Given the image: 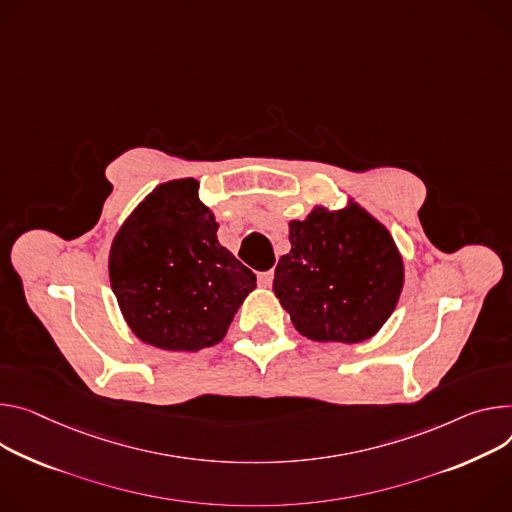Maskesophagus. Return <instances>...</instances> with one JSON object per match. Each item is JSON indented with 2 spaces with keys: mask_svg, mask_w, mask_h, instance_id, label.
Returning <instances> with one entry per match:
<instances>
[{
  "mask_svg": "<svg viewBox=\"0 0 512 512\" xmlns=\"http://www.w3.org/2000/svg\"><path fill=\"white\" fill-rule=\"evenodd\" d=\"M259 286L261 288H269L271 284H273V271H263V273H259Z\"/></svg>",
  "mask_w": 512,
  "mask_h": 512,
  "instance_id": "34e87169",
  "label": "esophagus"
}]
</instances>
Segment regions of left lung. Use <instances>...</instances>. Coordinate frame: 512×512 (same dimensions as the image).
<instances>
[{"instance_id":"1","label":"left lung","mask_w":512,"mask_h":512,"mask_svg":"<svg viewBox=\"0 0 512 512\" xmlns=\"http://www.w3.org/2000/svg\"><path fill=\"white\" fill-rule=\"evenodd\" d=\"M290 253L275 267L273 292L296 331L318 343H361L392 316L404 288V259L390 230L353 198L316 204L290 220Z\"/></svg>"}]
</instances>
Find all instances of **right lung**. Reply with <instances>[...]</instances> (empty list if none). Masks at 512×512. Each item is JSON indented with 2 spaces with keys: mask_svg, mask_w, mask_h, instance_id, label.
<instances>
[{
  "mask_svg": "<svg viewBox=\"0 0 512 512\" xmlns=\"http://www.w3.org/2000/svg\"><path fill=\"white\" fill-rule=\"evenodd\" d=\"M194 177L165 181L118 228L108 271L138 341L163 351L220 343L257 288L255 273L218 243L214 212Z\"/></svg>",
  "mask_w": 512,
  "mask_h": 512,
  "instance_id": "add662e5",
  "label": "right lung"
}]
</instances>
